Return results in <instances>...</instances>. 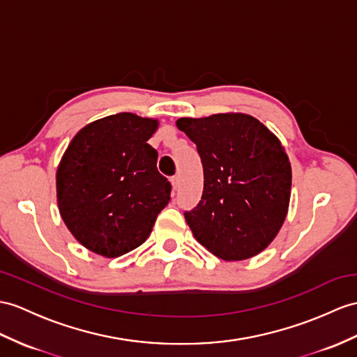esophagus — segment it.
Segmentation results:
<instances>
[{"instance_id": "34e87169", "label": "esophagus", "mask_w": 357, "mask_h": 357, "mask_svg": "<svg viewBox=\"0 0 357 357\" xmlns=\"http://www.w3.org/2000/svg\"><path fill=\"white\" fill-rule=\"evenodd\" d=\"M171 185H172V189H174V190H177L178 186H180V178H178L177 176H174V177L171 178Z\"/></svg>"}]
</instances>
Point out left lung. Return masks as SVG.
Masks as SVG:
<instances>
[{"label": "left lung", "mask_w": 357, "mask_h": 357, "mask_svg": "<svg viewBox=\"0 0 357 357\" xmlns=\"http://www.w3.org/2000/svg\"><path fill=\"white\" fill-rule=\"evenodd\" d=\"M176 124L203 163L202 199L185 212L194 238L229 262L259 255L288 215L292 171L280 139L247 113L180 118Z\"/></svg>", "instance_id": "8db88e82"}]
</instances>
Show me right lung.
<instances>
[{
  "mask_svg": "<svg viewBox=\"0 0 357 357\" xmlns=\"http://www.w3.org/2000/svg\"><path fill=\"white\" fill-rule=\"evenodd\" d=\"M159 121L116 113L84 126L56 172L59 212L73 236L95 255L119 257L149 239L171 185L149 142Z\"/></svg>",
  "mask_w": 357,
  "mask_h": 357,
  "instance_id": "add662e5",
  "label": "right lung"
}]
</instances>
